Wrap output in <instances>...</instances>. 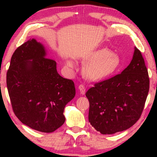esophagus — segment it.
Listing matches in <instances>:
<instances>
[{
	"instance_id": "34e87169",
	"label": "esophagus",
	"mask_w": 157,
	"mask_h": 157,
	"mask_svg": "<svg viewBox=\"0 0 157 157\" xmlns=\"http://www.w3.org/2000/svg\"><path fill=\"white\" fill-rule=\"evenodd\" d=\"M78 90L79 91H80L81 94H84L85 92H86V87L83 84H80L78 86Z\"/></svg>"
}]
</instances>
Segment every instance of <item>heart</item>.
Segmentation results:
<instances>
[{"label": "heart", "instance_id": "heart-1", "mask_svg": "<svg viewBox=\"0 0 157 157\" xmlns=\"http://www.w3.org/2000/svg\"><path fill=\"white\" fill-rule=\"evenodd\" d=\"M111 51L102 48L94 52L90 58L89 63L86 67V74L89 78L98 81L104 79L113 74L119 67L115 58L111 56ZM68 66H73L71 61L67 62Z\"/></svg>", "mask_w": 157, "mask_h": 157}]
</instances>
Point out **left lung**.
<instances>
[{"label": "left lung", "instance_id": "obj_1", "mask_svg": "<svg viewBox=\"0 0 157 157\" xmlns=\"http://www.w3.org/2000/svg\"><path fill=\"white\" fill-rule=\"evenodd\" d=\"M149 90L148 70L135 48L132 61L121 74L95 83L86 93L90 124L102 134L128 129L140 118Z\"/></svg>", "mask_w": 157, "mask_h": 157}]
</instances>
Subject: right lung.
I'll use <instances>...</instances> for the list:
<instances>
[{
  "mask_svg": "<svg viewBox=\"0 0 157 157\" xmlns=\"http://www.w3.org/2000/svg\"><path fill=\"white\" fill-rule=\"evenodd\" d=\"M32 38L14 51L6 75L13 111L23 124L54 132L65 122V106L76 94L74 83L58 74L56 62Z\"/></svg>",
  "mask_w": 157,
  "mask_h": 157,
  "instance_id": "add662e5",
  "label": "right lung"
}]
</instances>
